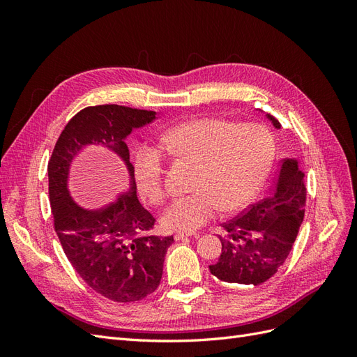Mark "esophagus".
<instances>
[{
    "label": "esophagus",
    "instance_id": "esophagus-1",
    "mask_svg": "<svg viewBox=\"0 0 357 357\" xmlns=\"http://www.w3.org/2000/svg\"><path fill=\"white\" fill-rule=\"evenodd\" d=\"M198 234H195V232H177L176 235H174V240L176 241H180V240H185V238H189V236H197Z\"/></svg>",
    "mask_w": 357,
    "mask_h": 357
}]
</instances>
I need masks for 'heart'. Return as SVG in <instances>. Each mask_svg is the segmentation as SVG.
Here are the masks:
<instances>
[{"instance_id": "1", "label": "heart", "mask_w": 357, "mask_h": 357, "mask_svg": "<svg viewBox=\"0 0 357 357\" xmlns=\"http://www.w3.org/2000/svg\"><path fill=\"white\" fill-rule=\"evenodd\" d=\"M169 153L198 162L193 178L197 190L176 197L160 215L168 231L192 232L218 211L238 210L250 202L271 167L274 139L262 125H234L220 119H197L169 128L160 137ZM164 159L152 146L137 149L132 181L139 197L150 204L164 198Z\"/></svg>"}]
</instances>
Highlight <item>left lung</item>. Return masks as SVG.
Segmentation results:
<instances>
[{
    "mask_svg": "<svg viewBox=\"0 0 357 357\" xmlns=\"http://www.w3.org/2000/svg\"><path fill=\"white\" fill-rule=\"evenodd\" d=\"M262 113L275 129V117ZM305 172L299 160L286 158L280 164L271 195L252 205L240 218L223 223L226 231L219 261L210 265L213 275L229 284H262L284 264L304 220Z\"/></svg>",
    "mask_w": 357,
    "mask_h": 357,
    "instance_id": "8db88e82",
    "label": "left lung"
}]
</instances>
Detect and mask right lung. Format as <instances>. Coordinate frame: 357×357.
<instances>
[{"mask_svg": "<svg viewBox=\"0 0 357 357\" xmlns=\"http://www.w3.org/2000/svg\"><path fill=\"white\" fill-rule=\"evenodd\" d=\"M156 112L105 104L83 109L63 128L47 165L55 231L68 261L89 287L116 302H135L155 291L172 236L144 235L155 218L137 198L125 143L134 129L152 123ZM121 160L128 189L101 209H86L69 190L70 167L86 146Z\"/></svg>", "mask_w": 357, "mask_h": 357, "instance_id": "right-lung-1", "label": "right lung"}]
</instances>
